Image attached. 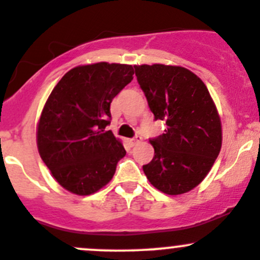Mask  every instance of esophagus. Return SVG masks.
Here are the masks:
<instances>
[{"label":"esophagus","mask_w":260,"mask_h":260,"mask_svg":"<svg viewBox=\"0 0 260 260\" xmlns=\"http://www.w3.org/2000/svg\"><path fill=\"white\" fill-rule=\"evenodd\" d=\"M141 141V138L140 136H135V138H133V139H129V144L131 146H135L136 144H139Z\"/></svg>","instance_id":"obj_1"}]
</instances>
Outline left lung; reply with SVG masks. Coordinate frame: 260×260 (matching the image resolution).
Wrapping results in <instances>:
<instances>
[{
    "label": "left lung",
    "instance_id": "left-lung-1",
    "mask_svg": "<svg viewBox=\"0 0 260 260\" xmlns=\"http://www.w3.org/2000/svg\"><path fill=\"white\" fill-rule=\"evenodd\" d=\"M155 120L166 133L151 139L154 158L143 166L163 193L177 196L199 186L214 166L222 143L221 120L201 78L178 66H134Z\"/></svg>",
    "mask_w": 260,
    "mask_h": 260
}]
</instances>
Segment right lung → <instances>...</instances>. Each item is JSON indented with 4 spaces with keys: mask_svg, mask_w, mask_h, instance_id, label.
<instances>
[{
    "mask_svg": "<svg viewBox=\"0 0 260 260\" xmlns=\"http://www.w3.org/2000/svg\"><path fill=\"white\" fill-rule=\"evenodd\" d=\"M129 64L78 66L67 72L46 100L37 129L38 150L67 191L88 196L114 177L126 150L110 124L114 97L133 81Z\"/></svg>",
    "mask_w": 260,
    "mask_h": 260,
    "instance_id": "obj_1",
    "label": "right lung"
}]
</instances>
